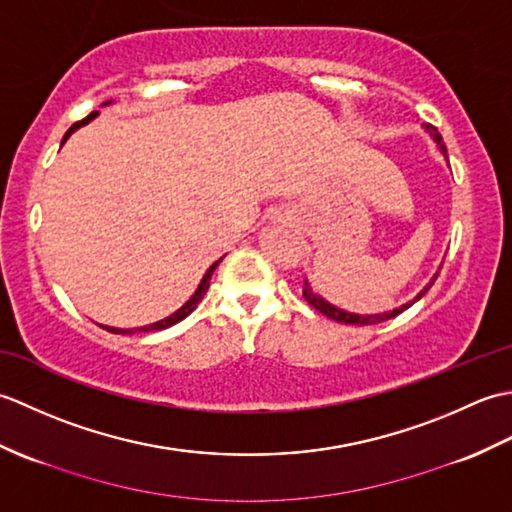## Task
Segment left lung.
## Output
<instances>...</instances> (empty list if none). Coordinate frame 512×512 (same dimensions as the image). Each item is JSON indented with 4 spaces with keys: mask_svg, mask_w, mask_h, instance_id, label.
Returning <instances> with one entry per match:
<instances>
[{
    "mask_svg": "<svg viewBox=\"0 0 512 512\" xmlns=\"http://www.w3.org/2000/svg\"><path fill=\"white\" fill-rule=\"evenodd\" d=\"M427 129L431 132L433 140H436V143H438V147H440L442 154L447 156V147H444V140H442V136L438 134V129L433 127V125H427ZM438 275H440V273L433 275V279L429 281V286L424 288V290H420V295H418L416 299L409 301V303H405V306H400V308L391 310V312H383V314H354V312H345V310H341V308L332 306V303H328V301H325L323 297H319L317 292H314V290L310 288L308 281H306V286H303V297H306V301L310 303V306H312L314 310H319L321 314H325V317L332 319V321H336V323H345V325H374V323H383V321L394 319V317H398V314H400L402 310L411 308L413 303H416V301L424 295V292H427V290L433 286V281L438 279Z\"/></svg>",
    "mask_w": 512,
    "mask_h": 512,
    "instance_id": "8db88e82",
    "label": "left lung"
}]
</instances>
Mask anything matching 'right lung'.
<instances>
[{
    "label": "right lung",
    "instance_id": "1",
    "mask_svg": "<svg viewBox=\"0 0 512 512\" xmlns=\"http://www.w3.org/2000/svg\"><path fill=\"white\" fill-rule=\"evenodd\" d=\"M112 101H107V103H103V105H110ZM96 114H99V112H92L90 116H85L83 118V121H79V123H74L70 129H68V132H65V136H63V140H61V145L65 143V140H68L74 132H76V129H79V127H83V125H88L90 121H92V118L96 116ZM222 262V259H217V262L215 264H211V268L209 270H206V273H204V277H202V281H200V286H198V290H195L193 292V295H191V299L187 301V303H184V306L182 308H178L176 312H173V314H169V317L167 319H160V321H156V323H151V325H143V328H136L138 332H151V330H165V328H171V325L173 323H178V321H182L184 317H189V314L195 310V308H198V303L202 301V297L206 295V290H209V281H211V275H213V270L217 268V264H220ZM101 328H105L107 332H114V334H134V330H121V328H110V325H101Z\"/></svg>",
    "mask_w": 512,
    "mask_h": 512
}]
</instances>
